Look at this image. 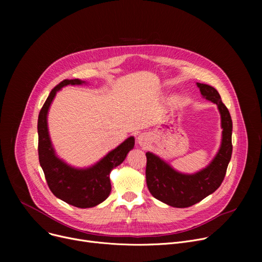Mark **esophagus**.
I'll return each instance as SVG.
<instances>
[{"mask_svg": "<svg viewBox=\"0 0 262 262\" xmlns=\"http://www.w3.org/2000/svg\"><path fill=\"white\" fill-rule=\"evenodd\" d=\"M149 137L146 134H141L138 136V143L142 146H146L149 144Z\"/></svg>", "mask_w": 262, "mask_h": 262, "instance_id": "1", "label": "esophagus"}]
</instances>
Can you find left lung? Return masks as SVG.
Wrapping results in <instances>:
<instances>
[{
  "mask_svg": "<svg viewBox=\"0 0 262 262\" xmlns=\"http://www.w3.org/2000/svg\"><path fill=\"white\" fill-rule=\"evenodd\" d=\"M204 98L217 105L222 122V144L209 166L195 174H182L172 169L167 162L147 152L146 185L155 199L172 207L186 208L194 205L221 186L231 158L232 121L227 107L219 92L211 86L198 82Z\"/></svg>",
  "mask_w": 262,
  "mask_h": 262,
  "instance_id": "1",
  "label": "left lung"
}]
</instances>
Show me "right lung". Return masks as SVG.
<instances>
[{
  "label": "right lung",
  "mask_w": 262,
  "mask_h": 262,
  "mask_svg": "<svg viewBox=\"0 0 262 262\" xmlns=\"http://www.w3.org/2000/svg\"><path fill=\"white\" fill-rule=\"evenodd\" d=\"M80 79H64L52 89L38 117V155L48 186L52 193L78 208H90L105 201L112 191L109 174L121 164L134 147L135 139L129 137L102 160L88 169H74L55 155L48 132L47 116L56 92L68 85L84 84Z\"/></svg>",
  "instance_id": "obj_1"
}]
</instances>
